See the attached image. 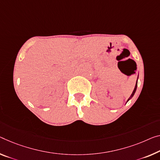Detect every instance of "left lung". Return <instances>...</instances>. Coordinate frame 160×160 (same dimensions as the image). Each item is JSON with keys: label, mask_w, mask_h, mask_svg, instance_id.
I'll return each instance as SVG.
<instances>
[{"label": "left lung", "mask_w": 160, "mask_h": 160, "mask_svg": "<svg viewBox=\"0 0 160 160\" xmlns=\"http://www.w3.org/2000/svg\"><path fill=\"white\" fill-rule=\"evenodd\" d=\"M137 80H138V77H137ZM137 82H136V85H135V87H134V90H133V92H132V94H131V96H130L129 97V98L128 99V100H127V102H129V100H130L132 99V97H133V96L134 95V94H135V92H136V90H137Z\"/></svg>", "instance_id": "8db88e82"}]
</instances>
